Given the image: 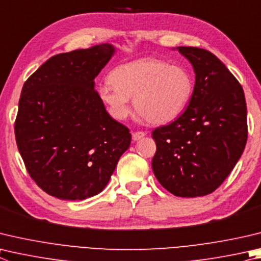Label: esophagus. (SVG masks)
Instances as JSON below:
<instances>
[{
  "mask_svg": "<svg viewBox=\"0 0 261 261\" xmlns=\"http://www.w3.org/2000/svg\"><path fill=\"white\" fill-rule=\"evenodd\" d=\"M146 136V132L144 131H136V132H132V139H134L135 141L139 140L143 138V137Z\"/></svg>",
  "mask_w": 261,
  "mask_h": 261,
  "instance_id": "1",
  "label": "esophagus"
}]
</instances>
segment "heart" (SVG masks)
<instances>
[{
	"mask_svg": "<svg viewBox=\"0 0 261 261\" xmlns=\"http://www.w3.org/2000/svg\"><path fill=\"white\" fill-rule=\"evenodd\" d=\"M194 84L193 74L184 66L144 58L116 66L110 73V82L98 88V98L117 121L130 115V98H134L135 110L147 122L165 124L186 110Z\"/></svg>",
	"mask_w": 261,
	"mask_h": 261,
	"instance_id": "heart-1",
	"label": "heart"
}]
</instances>
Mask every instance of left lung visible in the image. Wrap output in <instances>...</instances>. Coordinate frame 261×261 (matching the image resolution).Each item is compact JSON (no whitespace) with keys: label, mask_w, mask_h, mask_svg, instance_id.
I'll return each instance as SVG.
<instances>
[{"label":"left lung","mask_w":261,"mask_h":261,"mask_svg":"<svg viewBox=\"0 0 261 261\" xmlns=\"http://www.w3.org/2000/svg\"><path fill=\"white\" fill-rule=\"evenodd\" d=\"M195 72L193 97L176 121L151 132V168L159 182L180 197L215 192L234 169L248 139L242 85L210 51L178 46Z\"/></svg>","instance_id":"8db88e82"}]
</instances>
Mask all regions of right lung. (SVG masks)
Wrapping results in <instances>:
<instances>
[{"mask_svg": "<svg viewBox=\"0 0 261 261\" xmlns=\"http://www.w3.org/2000/svg\"><path fill=\"white\" fill-rule=\"evenodd\" d=\"M114 52L105 43L59 54L23 83L17 146L30 176L49 195H97L129 148V129L113 120L94 90V77Z\"/></svg>", "mask_w": 261, "mask_h": 261, "instance_id": "add662e5", "label": "right lung"}]
</instances>
